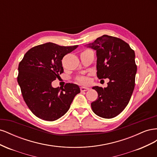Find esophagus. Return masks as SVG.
Here are the masks:
<instances>
[{
    "label": "esophagus",
    "instance_id": "34e87169",
    "mask_svg": "<svg viewBox=\"0 0 157 157\" xmlns=\"http://www.w3.org/2000/svg\"><path fill=\"white\" fill-rule=\"evenodd\" d=\"M90 90V88H87V87H81V88H80V91H81V92L88 91V90Z\"/></svg>",
    "mask_w": 157,
    "mask_h": 157
}]
</instances>
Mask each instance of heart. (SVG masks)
I'll return each instance as SVG.
<instances>
[{
  "mask_svg": "<svg viewBox=\"0 0 157 157\" xmlns=\"http://www.w3.org/2000/svg\"><path fill=\"white\" fill-rule=\"evenodd\" d=\"M76 80L82 84H87L89 82V78L86 76H78L76 78Z\"/></svg>",
  "mask_w": 157,
  "mask_h": 157,
  "instance_id": "1",
  "label": "heart"
}]
</instances>
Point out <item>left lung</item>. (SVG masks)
<instances>
[{
    "mask_svg": "<svg viewBox=\"0 0 157 157\" xmlns=\"http://www.w3.org/2000/svg\"><path fill=\"white\" fill-rule=\"evenodd\" d=\"M88 47L96 50L98 78L109 79L107 88H92L98 94L92 111L102 118L115 117L127 106L135 87V52L125 41L107 35Z\"/></svg>",
    "mask_w": 157,
    "mask_h": 157,
    "instance_id": "8db88e82",
    "label": "left lung"
}]
</instances>
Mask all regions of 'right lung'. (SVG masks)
<instances>
[{
    "instance_id": "add662e5",
    "label": "right lung",
    "mask_w": 157,
    "mask_h": 157,
    "mask_svg": "<svg viewBox=\"0 0 157 157\" xmlns=\"http://www.w3.org/2000/svg\"><path fill=\"white\" fill-rule=\"evenodd\" d=\"M77 47L47 42L28 50L19 63L17 82L23 98L40 119L54 121L63 116L80 93L79 87L72 83H67L64 88L52 86V82L63 73V58Z\"/></svg>"
}]
</instances>
